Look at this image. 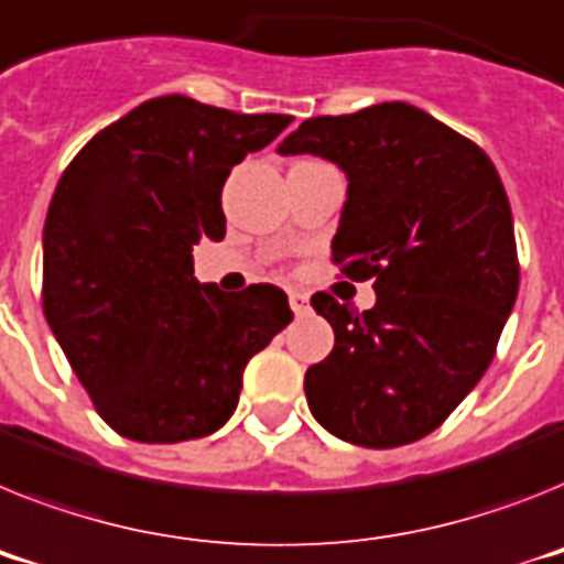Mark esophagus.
I'll return each mask as SVG.
<instances>
[{
  "mask_svg": "<svg viewBox=\"0 0 564 564\" xmlns=\"http://www.w3.org/2000/svg\"><path fill=\"white\" fill-rule=\"evenodd\" d=\"M290 301H292V312L295 315H310V297L304 295V292H290Z\"/></svg>",
  "mask_w": 564,
  "mask_h": 564,
  "instance_id": "1",
  "label": "esophagus"
}]
</instances>
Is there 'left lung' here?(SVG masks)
<instances>
[{"instance_id":"obj_1","label":"left lung","mask_w":564,"mask_h":564,"mask_svg":"<svg viewBox=\"0 0 564 564\" xmlns=\"http://www.w3.org/2000/svg\"><path fill=\"white\" fill-rule=\"evenodd\" d=\"M278 154H315L347 174L333 260L376 290L364 312L312 297L335 347L306 370L310 413L361 447L419 442L479 384L516 304L499 172L479 145L406 102L312 117Z\"/></svg>"}]
</instances>
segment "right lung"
Here are the masks:
<instances>
[{
    "label": "right lung",
    "mask_w": 564,
    "mask_h": 564,
    "mask_svg": "<svg viewBox=\"0 0 564 564\" xmlns=\"http://www.w3.org/2000/svg\"><path fill=\"white\" fill-rule=\"evenodd\" d=\"M286 113L149 99L70 160L42 231V306L97 413L131 442L220 430L243 370L292 321L272 283L226 295L194 278L197 240H224L220 192Z\"/></svg>",
    "instance_id": "add662e5"
}]
</instances>
